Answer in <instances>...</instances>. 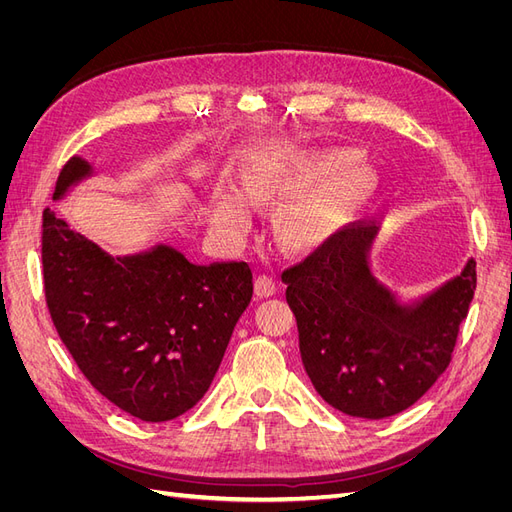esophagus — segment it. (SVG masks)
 <instances>
[{
  "label": "esophagus",
  "instance_id": "esophagus-1",
  "mask_svg": "<svg viewBox=\"0 0 512 512\" xmlns=\"http://www.w3.org/2000/svg\"><path fill=\"white\" fill-rule=\"evenodd\" d=\"M254 290H256V297L269 299V297H273V294H275L277 286H275V282L271 280L269 275H258L256 277V284H254Z\"/></svg>",
  "mask_w": 512,
  "mask_h": 512
}]
</instances>
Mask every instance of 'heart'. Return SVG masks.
I'll list each match as a JSON object with an SVG mask.
<instances>
[{
    "label": "heart",
    "instance_id": "1",
    "mask_svg": "<svg viewBox=\"0 0 512 512\" xmlns=\"http://www.w3.org/2000/svg\"><path fill=\"white\" fill-rule=\"evenodd\" d=\"M350 162V153L331 149L299 156L275 145L254 147L241 162L239 190H213V224L230 237H243L252 226V205H286L277 215V239L288 252H307L331 235L359 192V177L344 170L322 190L307 194L320 181Z\"/></svg>",
    "mask_w": 512,
    "mask_h": 512
}]
</instances>
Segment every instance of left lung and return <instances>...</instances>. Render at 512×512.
Listing matches in <instances>:
<instances>
[{
    "mask_svg": "<svg viewBox=\"0 0 512 512\" xmlns=\"http://www.w3.org/2000/svg\"><path fill=\"white\" fill-rule=\"evenodd\" d=\"M380 230L356 220L282 273L314 389L369 421L404 412L440 378L476 290L474 258L416 297L384 284L369 258Z\"/></svg>",
    "mask_w": 512,
    "mask_h": 512,
    "instance_id": "left-lung-1",
    "label": "left lung"
}]
</instances>
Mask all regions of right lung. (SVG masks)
Returning <instances> with one entry per match:
<instances>
[{
	"label": "right lung",
	"mask_w": 512,
	"mask_h": 512,
	"mask_svg": "<svg viewBox=\"0 0 512 512\" xmlns=\"http://www.w3.org/2000/svg\"><path fill=\"white\" fill-rule=\"evenodd\" d=\"M94 175L74 156L53 200ZM42 267L72 359L98 393L145 423L173 421L203 399L254 292L247 262L194 265L166 243L113 256L53 209L42 215Z\"/></svg>",
	"instance_id": "1"
}]
</instances>
